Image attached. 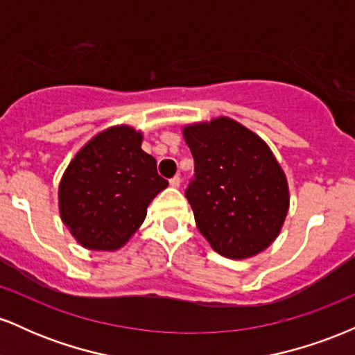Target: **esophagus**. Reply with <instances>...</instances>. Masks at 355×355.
I'll list each match as a JSON object with an SVG mask.
<instances>
[{"mask_svg": "<svg viewBox=\"0 0 355 355\" xmlns=\"http://www.w3.org/2000/svg\"><path fill=\"white\" fill-rule=\"evenodd\" d=\"M180 182H182V178L178 177V175H175V177L170 178V185L175 187V189H177V187H180Z\"/></svg>", "mask_w": 355, "mask_h": 355, "instance_id": "esophagus-1", "label": "esophagus"}]
</instances>
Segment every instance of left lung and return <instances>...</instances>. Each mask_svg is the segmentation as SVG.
Masks as SVG:
<instances>
[{"mask_svg": "<svg viewBox=\"0 0 355 355\" xmlns=\"http://www.w3.org/2000/svg\"><path fill=\"white\" fill-rule=\"evenodd\" d=\"M183 137L195 162L185 197L200 234L229 259L266 250L288 211L287 178L268 145L225 116L185 126Z\"/></svg>", "mask_w": 355, "mask_h": 355, "instance_id": "left-lung-1", "label": "left lung"}]
</instances>
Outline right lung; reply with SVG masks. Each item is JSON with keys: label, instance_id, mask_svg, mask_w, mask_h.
Segmentation results:
<instances>
[{"label": "right lung", "instance_id": "1", "mask_svg": "<svg viewBox=\"0 0 355 355\" xmlns=\"http://www.w3.org/2000/svg\"><path fill=\"white\" fill-rule=\"evenodd\" d=\"M141 133L113 126L89 140L60 182V215L83 247L116 250L146 217V207L168 182L141 150Z\"/></svg>", "mask_w": 355, "mask_h": 355}]
</instances>
